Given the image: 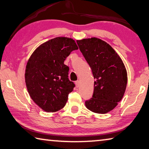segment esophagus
Instances as JSON below:
<instances>
[{
	"mask_svg": "<svg viewBox=\"0 0 149 149\" xmlns=\"http://www.w3.org/2000/svg\"><path fill=\"white\" fill-rule=\"evenodd\" d=\"M75 86H76V87H79V81H76L75 82Z\"/></svg>",
	"mask_w": 149,
	"mask_h": 149,
	"instance_id": "esophagus-1",
	"label": "esophagus"
}]
</instances>
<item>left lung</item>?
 I'll list each match as a JSON object with an SVG mask.
<instances>
[{"mask_svg":"<svg viewBox=\"0 0 149 149\" xmlns=\"http://www.w3.org/2000/svg\"><path fill=\"white\" fill-rule=\"evenodd\" d=\"M77 43L95 79L91 99L85 101L87 109L97 114L112 110L123 97L127 74L123 61L107 42L92 37Z\"/></svg>","mask_w":149,"mask_h":149,"instance_id":"1","label":"left lung"}]
</instances>
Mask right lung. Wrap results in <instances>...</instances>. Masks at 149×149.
Returning a JSON list of instances; mask_svg holds the SVG:
<instances>
[{
  "instance_id": "add662e5",
  "label": "right lung",
  "mask_w": 149,
  "mask_h": 149,
  "mask_svg": "<svg viewBox=\"0 0 149 149\" xmlns=\"http://www.w3.org/2000/svg\"><path fill=\"white\" fill-rule=\"evenodd\" d=\"M78 47L74 40L64 37L40 45L27 61L25 80L32 100L45 112L58 111L66 104L75 84L68 79L64 60Z\"/></svg>"
}]
</instances>
